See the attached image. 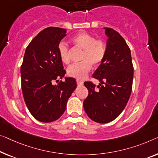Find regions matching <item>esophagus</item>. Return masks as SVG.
<instances>
[{
  "label": "esophagus",
  "mask_w": 158,
  "mask_h": 158,
  "mask_svg": "<svg viewBox=\"0 0 158 158\" xmlns=\"http://www.w3.org/2000/svg\"><path fill=\"white\" fill-rule=\"evenodd\" d=\"M77 85L81 86V85H83L84 82L81 81H79V80H77Z\"/></svg>",
  "instance_id": "1"
}]
</instances>
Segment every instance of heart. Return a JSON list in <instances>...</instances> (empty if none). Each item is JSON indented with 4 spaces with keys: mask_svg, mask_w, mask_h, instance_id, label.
Wrapping results in <instances>:
<instances>
[{
    "mask_svg": "<svg viewBox=\"0 0 158 158\" xmlns=\"http://www.w3.org/2000/svg\"><path fill=\"white\" fill-rule=\"evenodd\" d=\"M75 46L83 49L79 64H72L67 69L68 76L77 80L84 79L90 72L91 66L98 67L103 62L106 54V44L102 39L96 37L87 32H81L75 35L71 39ZM58 55L64 64L70 62L69 49L64 42H60L57 47Z\"/></svg>",
    "mask_w": 158,
    "mask_h": 158,
    "instance_id": "b5f03b06",
    "label": "heart"
}]
</instances>
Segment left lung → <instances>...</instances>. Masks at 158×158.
<instances>
[{"label": "left lung", "instance_id": "8db88e82", "mask_svg": "<svg viewBox=\"0 0 158 158\" xmlns=\"http://www.w3.org/2000/svg\"><path fill=\"white\" fill-rule=\"evenodd\" d=\"M107 40L106 54L93 74L101 83L96 86L85 81L89 91L84 109L92 121L106 123L121 114L130 98L133 79L131 49L123 37L112 28L104 27ZM104 85H102V84Z\"/></svg>", "mask_w": 158, "mask_h": 158}]
</instances>
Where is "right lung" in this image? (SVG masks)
<instances>
[{"label":"right lung","instance_id":"1","mask_svg":"<svg viewBox=\"0 0 158 158\" xmlns=\"http://www.w3.org/2000/svg\"><path fill=\"white\" fill-rule=\"evenodd\" d=\"M66 36L64 28L49 27L28 44L21 65V88L25 102L35 119L44 123L55 121L65 111L67 101L77 88L76 80L64 77L66 71L57 47Z\"/></svg>","mask_w":158,"mask_h":158}]
</instances>
